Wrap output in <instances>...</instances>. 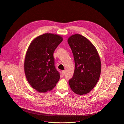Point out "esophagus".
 I'll return each instance as SVG.
<instances>
[{
    "label": "esophagus",
    "mask_w": 124,
    "mask_h": 124,
    "mask_svg": "<svg viewBox=\"0 0 124 124\" xmlns=\"http://www.w3.org/2000/svg\"><path fill=\"white\" fill-rule=\"evenodd\" d=\"M65 70H62V77H63V76H65Z\"/></svg>",
    "instance_id": "esophagus-1"
}]
</instances>
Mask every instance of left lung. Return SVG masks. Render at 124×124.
<instances>
[{"label":"left lung","mask_w":124,"mask_h":124,"mask_svg":"<svg viewBox=\"0 0 124 124\" xmlns=\"http://www.w3.org/2000/svg\"><path fill=\"white\" fill-rule=\"evenodd\" d=\"M68 43L75 62L73 77L69 80L70 87L77 95L87 94L100 78L101 63L99 55L91 41L80 34L71 36Z\"/></svg>","instance_id":"1"}]
</instances>
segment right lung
Listing matches in <instances>:
<instances>
[{
  "label": "right lung",
  "instance_id": "add662e5",
  "mask_svg": "<svg viewBox=\"0 0 124 124\" xmlns=\"http://www.w3.org/2000/svg\"><path fill=\"white\" fill-rule=\"evenodd\" d=\"M62 40L61 36L46 33L36 37L30 44L25 55L24 71L28 83L37 91H50L59 81L53 53Z\"/></svg>",
  "mask_w": 124,
  "mask_h": 124
}]
</instances>
